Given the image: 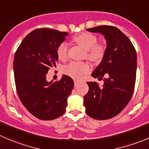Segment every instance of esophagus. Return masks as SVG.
<instances>
[{
    "label": "esophagus",
    "mask_w": 149,
    "mask_h": 149,
    "mask_svg": "<svg viewBox=\"0 0 149 149\" xmlns=\"http://www.w3.org/2000/svg\"><path fill=\"white\" fill-rule=\"evenodd\" d=\"M79 84V81H78L75 80L74 81V86H77Z\"/></svg>",
    "instance_id": "1"
}]
</instances>
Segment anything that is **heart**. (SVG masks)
Returning a JSON list of instances; mask_svg holds the SVG:
<instances>
[{
  "mask_svg": "<svg viewBox=\"0 0 149 149\" xmlns=\"http://www.w3.org/2000/svg\"><path fill=\"white\" fill-rule=\"evenodd\" d=\"M73 41L84 49V57L92 62H100L105 55V47L101 43H97V38L93 34L81 33L73 38ZM57 55L60 60H65L68 57V46L62 43L57 49ZM90 70V66L87 63L71 62L64 68L63 73L74 79H81Z\"/></svg>",
  "mask_w": 149,
  "mask_h": 149,
  "instance_id": "1",
  "label": "heart"
}]
</instances>
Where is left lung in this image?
Listing matches in <instances>:
<instances>
[{
  "label": "left lung",
  "instance_id": "obj_1",
  "mask_svg": "<svg viewBox=\"0 0 149 149\" xmlns=\"http://www.w3.org/2000/svg\"><path fill=\"white\" fill-rule=\"evenodd\" d=\"M86 30L103 35L107 47L102 61L92 73L95 79H103V85L87 82L89 91L84 95V105L90 117L97 120L111 119L126 107L134 92L136 51L129 38L117 27L100 25Z\"/></svg>",
  "mask_w": 149,
  "mask_h": 149
}]
</instances>
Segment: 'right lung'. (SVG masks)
<instances>
[{
	"instance_id": "obj_1",
	"label": "right lung",
	"mask_w": 149,
	"mask_h": 149,
	"mask_svg": "<svg viewBox=\"0 0 149 149\" xmlns=\"http://www.w3.org/2000/svg\"><path fill=\"white\" fill-rule=\"evenodd\" d=\"M67 35L49 28L36 29L22 40L14 55V81L20 101L41 120L61 116L73 89V79L66 75L54 82L47 81L49 70L58 60L57 47Z\"/></svg>"
}]
</instances>
